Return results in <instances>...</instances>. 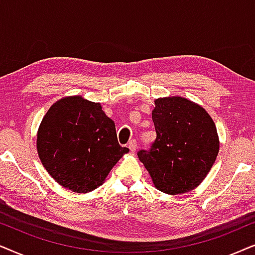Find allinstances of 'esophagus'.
Segmentation results:
<instances>
[{
  "instance_id": "1",
  "label": "esophagus",
  "mask_w": 255,
  "mask_h": 255,
  "mask_svg": "<svg viewBox=\"0 0 255 255\" xmlns=\"http://www.w3.org/2000/svg\"><path fill=\"white\" fill-rule=\"evenodd\" d=\"M128 148L130 149V151H135L137 148V142L136 140H130L129 143H128Z\"/></svg>"
}]
</instances>
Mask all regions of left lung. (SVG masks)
I'll return each instance as SVG.
<instances>
[{
	"label": "left lung",
	"mask_w": 255,
	"mask_h": 255,
	"mask_svg": "<svg viewBox=\"0 0 255 255\" xmlns=\"http://www.w3.org/2000/svg\"><path fill=\"white\" fill-rule=\"evenodd\" d=\"M151 118L156 140L137 152L155 188L182 195L197 188L215 164L219 137L215 122L201 105L182 97L155 99Z\"/></svg>",
	"instance_id": "1"
}]
</instances>
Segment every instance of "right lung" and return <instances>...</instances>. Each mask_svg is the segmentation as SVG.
I'll list each match as a JSON object with an SVG mask.
<instances>
[{
  "label": "right lung",
  "instance_id": "add662e5",
  "mask_svg": "<svg viewBox=\"0 0 255 255\" xmlns=\"http://www.w3.org/2000/svg\"><path fill=\"white\" fill-rule=\"evenodd\" d=\"M129 149L118 142L115 124L99 103L65 97L49 108L37 131V152L54 181L73 192L103 185Z\"/></svg>",
  "mask_w": 255,
  "mask_h": 255
}]
</instances>
